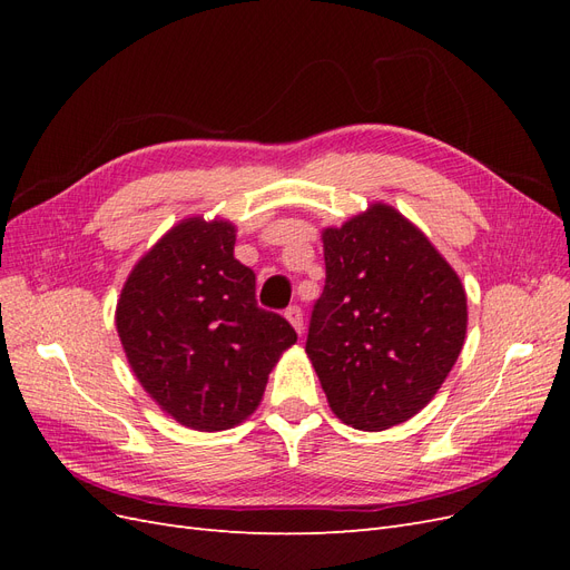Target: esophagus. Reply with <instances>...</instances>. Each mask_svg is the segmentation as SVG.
Masks as SVG:
<instances>
[{"label": "esophagus", "mask_w": 570, "mask_h": 570, "mask_svg": "<svg viewBox=\"0 0 570 570\" xmlns=\"http://www.w3.org/2000/svg\"><path fill=\"white\" fill-rule=\"evenodd\" d=\"M285 318L292 323V327H295V331L302 335V331H304V314H302V308L299 306H289L287 312H285Z\"/></svg>", "instance_id": "34e87169"}]
</instances>
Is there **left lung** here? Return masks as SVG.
<instances>
[{"instance_id":"8db88e82","label":"left lung","mask_w":570,"mask_h":570,"mask_svg":"<svg viewBox=\"0 0 570 570\" xmlns=\"http://www.w3.org/2000/svg\"><path fill=\"white\" fill-rule=\"evenodd\" d=\"M323 256L306 354L327 404L358 430L409 421L461 354L469 312L459 275L385 204L327 228Z\"/></svg>"}]
</instances>
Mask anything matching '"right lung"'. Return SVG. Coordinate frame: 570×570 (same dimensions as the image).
<instances>
[{"mask_svg": "<svg viewBox=\"0 0 570 570\" xmlns=\"http://www.w3.org/2000/svg\"><path fill=\"white\" fill-rule=\"evenodd\" d=\"M233 249L228 220L187 218L140 258L116 306L137 381L178 423L206 433L254 413L273 364L297 342L281 314L256 304V275Z\"/></svg>", "mask_w": 570, "mask_h": 570, "instance_id": "right-lung-1", "label": "right lung"}]
</instances>
